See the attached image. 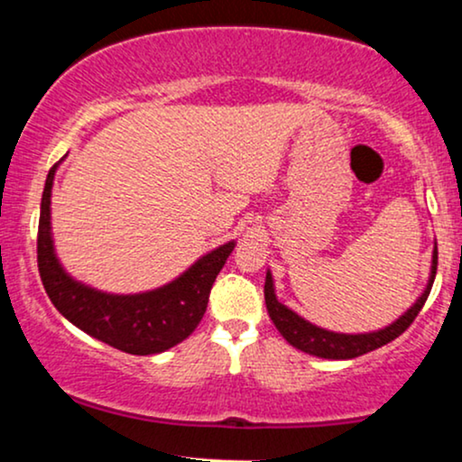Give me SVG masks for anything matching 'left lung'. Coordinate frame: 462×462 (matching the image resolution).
Instances as JSON below:
<instances>
[{
  "mask_svg": "<svg viewBox=\"0 0 462 462\" xmlns=\"http://www.w3.org/2000/svg\"><path fill=\"white\" fill-rule=\"evenodd\" d=\"M434 275H437V249H434V256H432L430 280H428V286L421 293V298H419L415 304L408 309V312H404V315L400 317V319L378 332L341 334V332H330V330H323V328L312 326L310 321L301 319L298 312L286 309L284 304H280V301L275 300L273 280L269 272H267V280H264V304H267L269 317H272L275 328H278L280 334H282L293 347H298L301 352L312 354V356H319V358H332V360L356 358L386 346V343H391L393 338L400 337V334L404 332L412 321H415L419 310L423 309L428 295H430Z\"/></svg>",
  "mask_w": 462,
  "mask_h": 462,
  "instance_id": "obj_1",
  "label": "left lung"
}]
</instances>
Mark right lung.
<instances>
[{"label": "right lung", "instance_id": "1", "mask_svg": "<svg viewBox=\"0 0 462 462\" xmlns=\"http://www.w3.org/2000/svg\"><path fill=\"white\" fill-rule=\"evenodd\" d=\"M56 167L50 169L45 180L36 238L39 273L51 304L79 330L121 352L147 356L178 346L204 317L210 289L235 249V241L213 249L178 280L147 293L110 295L79 284L60 267L51 243L50 204Z\"/></svg>", "mask_w": 462, "mask_h": 462}]
</instances>
